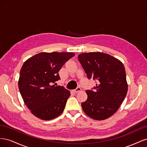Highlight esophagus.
<instances>
[{
    "mask_svg": "<svg viewBox=\"0 0 147 147\" xmlns=\"http://www.w3.org/2000/svg\"><path fill=\"white\" fill-rule=\"evenodd\" d=\"M82 90V88H80V87H77L76 89H75V90H74V91L75 92H80Z\"/></svg>",
    "mask_w": 147,
    "mask_h": 147,
    "instance_id": "1",
    "label": "esophagus"
}]
</instances>
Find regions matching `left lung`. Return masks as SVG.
Listing matches in <instances>:
<instances>
[{
	"label": "left lung",
	"instance_id": "1",
	"mask_svg": "<svg viewBox=\"0 0 147 147\" xmlns=\"http://www.w3.org/2000/svg\"><path fill=\"white\" fill-rule=\"evenodd\" d=\"M81 63L89 79L97 80L94 90H86L87 100L82 102L84 112L96 120L110 117L121 105L127 92L125 68L118 59L100 52L79 55Z\"/></svg>",
	"mask_w": 147,
	"mask_h": 147
}]
</instances>
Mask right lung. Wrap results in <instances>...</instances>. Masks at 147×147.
Instances as JSON below:
<instances>
[{"label": "right lung", "instance_id": "1", "mask_svg": "<svg viewBox=\"0 0 147 147\" xmlns=\"http://www.w3.org/2000/svg\"><path fill=\"white\" fill-rule=\"evenodd\" d=\"M74 53H40L24 62L18 80L19 90L25 104L35 117L53 119L63 113L70 92L55 86L63 65Z\"/></svg>", "mask_w": 147, "mask_h": 147}]
</instances>
